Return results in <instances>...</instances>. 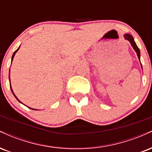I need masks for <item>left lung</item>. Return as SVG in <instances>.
Listing matches in <instances>:
<instances>
[{
    "instance_id": "left-lung-1",
    "label": "left lung",
    "mask_w": 152,
    "mask_h": 152,
    "mask_svg": "<svg viewBox=\"0 0 152 152\" xmlns=\"http://www.w3.org/2000/svg\"><path fill=\"white\" fill-rule=\"evenodd\" d=\"M124 38H125V39L128 40V41L131 43V45H132V47H133V48L135 50L136 53H137V54L138 58H139V60H140V50H139V48H138L137 44H136V43H135V41H134L133 37H132V36L129 34H125Z\"/></svg>"
}]
</instances>
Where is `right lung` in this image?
Returning a JSON list of instances; mask_svg holds the SVG:
<instances>
[{"label":"right lung","mask_w":152,"mask_h":152,"mask_svg":"<svg viewBox=\"0 0 152 152\" xmlns=\"http://www.w3.org/2000/svg\"><path fill=\"white\" fill-rule=\"evenodd\" d=\"M18 49H17L16 50H15V51L14 52V53H13V56H12V60H13V57H14L15 54V53H16V52H17V50H18ZM10 89H11V91H12V93H13V90H12V88H10ZM13 95H14V96L15 97V99H17V100H18L19 102H20V101H19V100H18V98H17V97H16V96H15V94H13ZM20 103H21V102H20ZM35 110H36V109H35Z\"/></svg>","instance_id":"obj_1"}]
</instances>
